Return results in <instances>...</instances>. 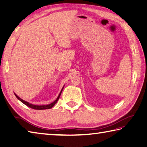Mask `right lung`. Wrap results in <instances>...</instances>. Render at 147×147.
<instances>
[{
	"label": "right lung",
	"instance_id": "obj_1",
	"mask_svg": "<svg viewBox=\"0 0 147 147\" xmlns=\"http://www.w3.org/2000/svg\"><path fill=\"white\" fill-rule=\"evenodd\" d=\"M64 86H63V88H62L61 91L60 93H59V96H58V97H57V98H56L54 102H53L52 103H51V104H48V105H36L32 104H30V103L28 102H26V101H24V100L21 99V98L19 97V96H18L16 94V93H14V95H15L16 96V98L19 100H20L22 103H23V104H25L26 105L28 106L29 107L32 108V109H36V110H43V109H51L52 107H54V105H55V104H56V103H57V102L58 101V100H59V97H60V96H61V93H62V90H63V88H64Z\"/></svg>",
	"mask_w": 147,
	"mask_h": 147
}]
</instances>
